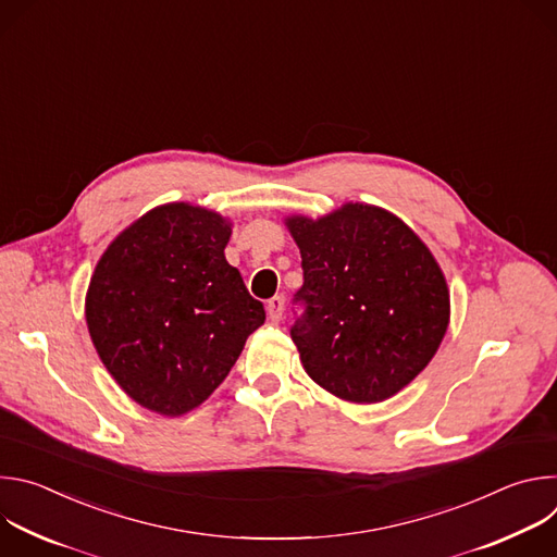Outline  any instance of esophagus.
Wrapping results in <instances>:
<instances>
[{
  "mask_svg": "<svg viewBox=\"0 0 557 557\" xmlns=\"http://www.w3.org/2000/svg\"><path fill=\"white\" fill-rule=\"evenodd\" d=\"M267 312H269V320H271L273 324H277V322L282 320V314H284V297L275 295L273 299H269Z\"/></svg>",
  "mask_w": 557,
  "mask_h": 557,
  "instance_id": "esophagus-1",
  "label": "esophagus"
}]
</instances>
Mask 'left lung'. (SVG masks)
Segmentation results:
<instances>
[{
  "instance_id": "1",
  "label": "left lung",
  "mask_w": 557,
  "mask_h": 557,
  "mask_svg": "<svg viewBox=\"0 0 557 557\" xmlns=\"http://www.w3.org/2000/svg\"><path fill=\"white\" fill-rule=\"evenodd\" d=\"M301 253L306 312L290 337L306 374L350 404L412 383L449 326V288L421 237L394 213L346 202L284 218Z\"/></svg>"
}]
</instances>
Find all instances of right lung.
<instances>
[{"label":"right lung","instance_id":"add662e5","mask_svg":"<svg viewBox=\"0 0 557 557\" xmlns=\"http://www.w3.org/2000/svg\"><path fill=\"white\" fill-rule=\"evenodd\" d=\"M233 222L168 202L125 226L95 267L86 324L106 370L168 419L205 404L267 314L224 258Z\"/></svg>","mask_w":557,"mask_h":557}]
</instances>
